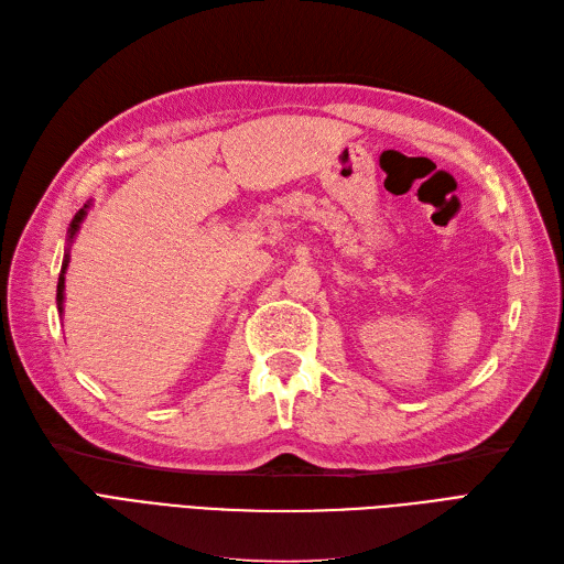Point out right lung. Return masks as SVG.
<instances>
[{"label":"right lung","mask_w":564,"mask_h":564,"mask_svg":"<svg viewBox=\"0 0 564 564\" xmlns=\"http://www.w3.org/2000/svg\"><path fill=\"white\" fill-rule=\"evenodd\" d=\"M86 208L88 206H84L82 210H77V215H75V220H72V225H69V239L72 236H75V231L79 229V223L84 220V215H86ZM65 267H67V256H65V260H63V271H61V279H58V293H56V297H58V308H63V288H65Z\"/></svg>","instance_id":"add662e5"}]
</instances>
